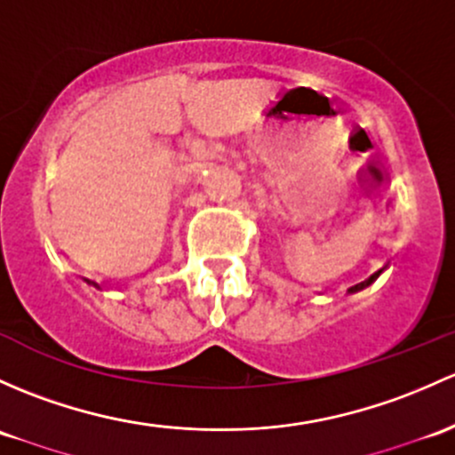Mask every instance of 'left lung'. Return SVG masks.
I'll list each match as a JSON object with an SVG mask.
<instances>
[{
  "label": "left lung",
  "instance_id": "8db88e82",
  "mask_svg": "<svg viewBox=\"0 0 455 455\" xmlns=\"http://www.w3.org/2000/svg\"><path fill=\"white\" fill-rule=\"evenodd\" d=\"M371 281H372V276H371V279H368V281H366V285H368V283H371Z\"/></svg>",
  "mask_w": 455,
  "mask_h": 455
}]
</instances>
